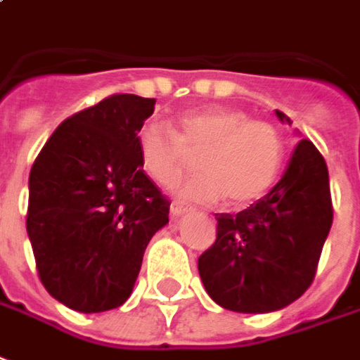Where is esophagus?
<instances>
[{
    "label": "esophagus",
    "mask_w": 360,
    "mask_h": 360,
    "mask_svg": "<svg viewBox=\"0 0 360 360\" xmlns=\"http://www.w3.org/2000/svg\"><path fill=\"white\" fill-rule=\"evenodd\" d=\"M192 211V207L188 205V203H184V201H172V205H170V215L174 217H182L186 215V213H190Z\"/></svg>",
    "instance_id": "obj_1"
}]
</instances>
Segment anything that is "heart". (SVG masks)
<instances>
[{
    "label": "heart",
    "instance_id": "b5f03b06",
    "mask_svg": "<svg viewBox=\"0 0 360 360\" xmlns=\"http://www.w3.org/2000/svg\"><path fill=\"white\" fill-rule=\"evenodd\" d=\"M139 165L153 182L172 186L198 157V174L178 193L186 200L244 207L264 198L281 172L285 145L279 129L246 112L207 106L186 112L170 131L157 122L137 134Z\"/></svg>",
    "mask_w": 360,
    "mask_h": 360
}]
</instances>
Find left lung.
<instances>
[{
	"instance_id": "8db88e82",
	"label": "left lung",
	"mask_w": 360,
	"mask_h": 360,
	"mask_svg": "<svg viewBox=\"0 0 360 360\" xmlns=\"http://www.w3.org/2000/svg\"><path fill=\"white\" fill-rule=\"evenodd\" d=\"M275 112L290 126L283 112ZM215 219V242L198 259L209 297L246 314L295 302L314 281L333 221L322 153L300 139L271 192L236 215L217 213Z\"/></svg>"
}]
</instances>
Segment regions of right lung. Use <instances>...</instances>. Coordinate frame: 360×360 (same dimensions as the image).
<instances>
[{
    "label": "right lung",
    "instance_id": "add662e5",
    "mask_svg": "<svg viewBox=\"0 0 360 360\" xmlns=\"http://www.w3.org/2000/svg\"><path fill=\"white\" fill-rule=\"evenodd\" d=\"M155 98L112 94L63 120L29 176V233L40 281L79 312L122 307L170 201L145 174L137 134Z\"/></svg>",
    "mask_w": 360,
    "mask_h": 360
}]
</instances>
